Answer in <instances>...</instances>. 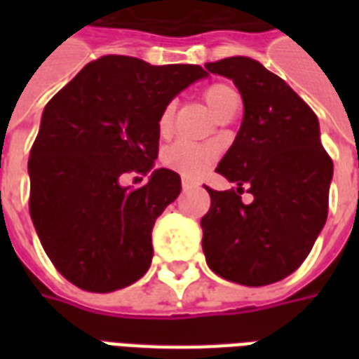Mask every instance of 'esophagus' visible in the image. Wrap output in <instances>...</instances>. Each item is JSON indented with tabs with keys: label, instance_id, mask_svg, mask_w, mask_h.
Listing matches in <instances>:
<instances>
[{
	"label": "esophagus",
	"instance_id": "1",
	"mask_svg": "<svg viewBox=\"0 0 359 359\" xmlns=\"http://www.w3.org/2000/svg\"><path fill=\"white\" fill-rule=\"evenodd\" d=\"M194 187V182L190 179H182V190H188V188Z\"/></svg>",
	"mask_w": 359,
	"mask_h": 359
}]
</instances>
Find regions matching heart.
I'll return each instance as SVG.
<instances>
[{
	"instance_id": "1",
	"label": "heart",
	"mask_w": 359,
	"mask_h": 359,
	"mask_svg": "<svg viewBox=\"0 0 359 359\" xmlns=\"http://www.w3.org/2000/svg\"><path fill=\"white\" fill-rule=\"evenodd\" d=\"M203 102L208 103V107L215 117H221L225 111H229L233 105H238V94L236 90L231 88L229 84L215 82L210 84L203 90ZM157 128L161 136H167L172 128V105L169 103L157 121ZM215 159V149L203 144H194L188 140H177L169 144L161 154V161L165 167H169L172 171L180 172L184 177H198L202 175Z\"/></svg>"
}]
</instances>
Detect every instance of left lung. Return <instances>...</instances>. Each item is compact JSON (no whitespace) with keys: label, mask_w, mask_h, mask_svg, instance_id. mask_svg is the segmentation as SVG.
<instances>
[{"label":"left lung","mask_w":359,"mask_h":359,"mask_svg":"<svg viewBox=\"0 0 359 359\" xmlns=\"http://www.w3.org/2000/svg\"><path fill=\"white\" fill-rule=\"evenodd\" d=\"M236 84L244 102L241 130L217 172L236 190H211L202 217L205 262L219 277L265 286L288 277L313 248L329 211L332 159L319 121L280 76L250 57L205 63ZM248 187L252 204L240 194Z\"/></svg>","instance_id":"obj_1"}]
</instances>
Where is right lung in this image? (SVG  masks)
Returning <instances> with one entry per match:
<instances>
[{
    "label": "right lung",
    "instance_id": "right-lung-1",
    "mask_svg": "<svg viewBox=\"0 0 359 359\" xmlns=\"http://www.w3.org/2000/svg\"><path fill=\"white\" fill-rule=\"evenodd\" d=\"M205 74L103 55L48 102L28 159V208L51 264L74 286L113 292L148 271L151 229L180 177L156 169L142 187H121V177L154 167L161 111Z\"/></svg>",
    "mask_w": 359,
    "mask_h": 359
}]
</instances>
